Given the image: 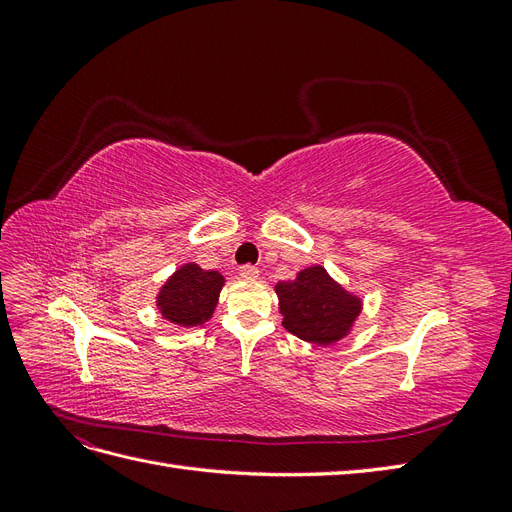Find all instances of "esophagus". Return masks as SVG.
Instances as JSON below:
<instances>
[{"instance_id":"obj_1","label":"esophagus","mask_w":512,"mask_h":512,"mask_svg":"<svg viewBox=\"0 0 512 512\" xmlns=\"http://www.w3.org/2000/svg\"><path fill=\"white\" fill-rule=\"evenodd\" d=\"M239 275L243 277V280H258V275H260V271H258V267H252V265H245V267H241V269H239Z\"/></svg>"}]
</instances>
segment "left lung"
<instances>
[{
  "instance_id": "left-lung-1",
  "label": "left lung",
  "mask_w": 512,
  "mask_h": 512,
  "mask_svg": "<svg viewBox=\"0 0 512 512\" xmlns=\"http://www.w3.org/2000/svg\"><path fill=\"white\" fill-rule=\"evenodd\" d=\"M275 292L284 329L316 346L344 339L363 309L359 294L335 282L320 265L299 271L294 280L277 282Z\"/></svg>"
}]
</instances>
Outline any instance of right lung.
I'll list each match as a JSON object with an SVG mask.
<instances>
[{
	"mask_svg": "<svg viewBox=\"0 0 512 512\" xmlns=\"http://www.w3.org/2000/svg\"><path fill=\"white\" fill-rule=\"evenodd\" d=\"M222 286V273L200 269L196 262H185L164 282L156 305L162 318L177 327H198L213 316Z\"/></svg>",
	"mask_w": 512,
	"mask_h": 512,
	"instance_id": "1",
	"label": "right lung"
}]
</instances>
